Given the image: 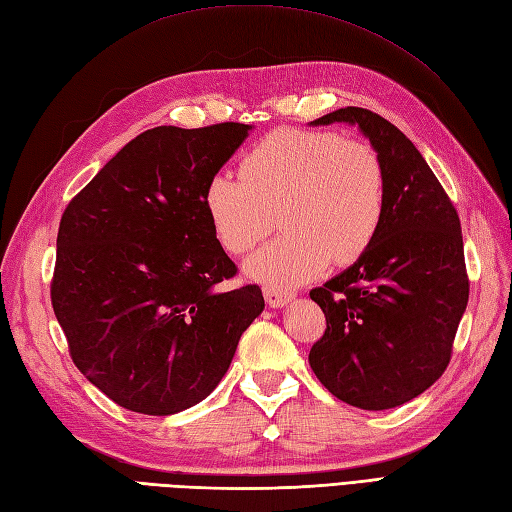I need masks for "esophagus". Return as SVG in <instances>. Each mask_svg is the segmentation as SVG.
<instances>
[{"label":"esophagus","instance_id":"1","mask_svg":"<svg viewBox=\"0 0 512 512\" xmlns=\"http://www.w3.org/2000/svg\"><path fill=\"white\" fill-rule=\"evenodd\" d=\"M264 299L270 307H283L292 301V294L279 288H264Z\"/></svg>","mask_w":512,"mask_h":512}]
</instances>
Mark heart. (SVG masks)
I'll return each mask as SVG.
<instances>
[{
	"label": "heart",
	"mask_w": 512,
	"mask_h": 512,
	"mask_svg": "<svg viewBox=\"0 0 512 512\" xmlns=\"http://www.w3.org/2000/svg\"><path fill=\"white\" fill-rule=\"evenodd\" d=\"M240 176L213 174L202 202L218 242L233 255L253 251L279 213L285 235L244 266L248 279L272 288H296L329 261L355 264L382 227L386 172L364 141L331 130L279 128L246 154Z\"/></svg>",
	"instance_id": "obj_1"
}]
</instances>
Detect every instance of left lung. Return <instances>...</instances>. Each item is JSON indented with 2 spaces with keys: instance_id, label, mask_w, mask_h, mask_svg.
<instances>
[{
  "instance_id": "1",
  "label": "left lung",
  "mask_w": 512,
  "mask_h": 512,
  "mask_svg": "<svg viewBox=\"0 0 512 512\" xmlns=\"http://www.w3.org/2000/svg\"><path fill=\"white\" fill-rule=\"evenodd\" d=\"M358 126L382 159L386 211L371 248L310 292L327 329L310 366L331 395L362 410L397 408L445 373L469 277L456 207L401 130L360 106L312 124Z\"/></svg>"
}]
</instances>
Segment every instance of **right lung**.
Returning <instances> with one entry per match:
<instances>
[{"label":"right lung","mask_w":512,"mask_h":512,"mask_svg":"<svg viewBox=\"0 0 512 512\" xmlns=\"http://www.w3.org/2000/svg\"><path fill=\"white\" fill-rule=\"evenodd\" d=\"M251 128H150L63 213L52 307L78 371L117 406L152 417L196 406L264 312L259 285L213 290L237 266L202 202Z\"/></svg>","instance_id":"obj_1"}]
</instances>
